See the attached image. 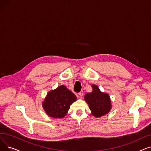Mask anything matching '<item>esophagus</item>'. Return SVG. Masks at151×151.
Returning <instances> with one entry per match:
<instances>
[{"instance_id": "1", "label": "esophagus", "mask_w": 151, "mask_h": 151, "mask_svg": "<svg viewBox=\"0 0 151 151\" xmlns=\"http://www.w3.org/2000/svg\"><path fill=\"white\" fill-rule=\"evenodd\" d=\"M83 90H81L80 92V93H79V96H80V97H82L83 96Z\"/></svg>"}]
</instances>
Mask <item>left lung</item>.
I'll return each instance as SVG.
<instances>
[{"label": "left lung", "mask_w": 151, "mask_h": 151, "mask_svg": "<svg viewBox=\"0 0 151 151\" xmlns=\"http://www.w3.org/2000/svg\"><path fill=\"white\" fill-rule=\"evenodd\" d=\"M92 92L87 93L84 96L92 115L98 117L108 113L111 109V104L109 95L100 91L96 85H92Z\"/></svg>", "instance_id": "8db88e82"}]
</instances>
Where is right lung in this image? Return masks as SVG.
<instances>
[{
  "label": "right lung",
  "mask_w": 151,
  "mask_h": 151,
  "mask_svg": "<svg viewBox=\"0 0 151 151\" xmlns=\"http://www.w3.org/2000/svg\"><path fill=\"white\" fill-rule=\"evenodd\" d=\"M76 100L75 95L62 85L47 93L42 105L49 116L63 118L67 114L70 105Z\"/></svg>",
  "instance_id": "add662e5"
}]
</instances>
